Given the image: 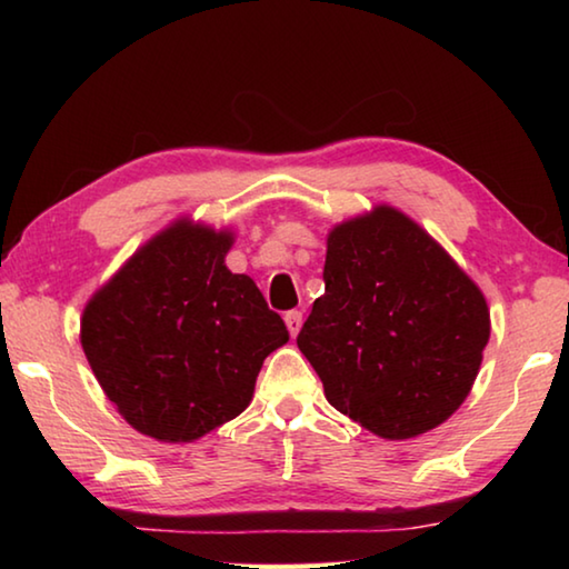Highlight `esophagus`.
Listing matches in <instances>:
<instances>
[{
	"label": "esophagus",
	"mask_w": 569,
	"mask_h": 569,
	"mask_svg": "<svg viewBox=\"0 0 569 569\" xmlns=\"http://www.w3.org/2000/svg\"><path fill=\"white\" fill-rule=\"evenodd\" d=\"M286 326H288V333L296 336L298 331H301V323H303V313L301 311H286Z\"/></svg>",
	"instance_id": "esophagus-1"
}]
</instances>
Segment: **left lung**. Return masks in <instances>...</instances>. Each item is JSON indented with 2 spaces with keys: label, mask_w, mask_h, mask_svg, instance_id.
<instances>
[{
  "label": "left lung",
  "mask_w": 569,
  "mask_h": 569,
  "mask_svg": "<svg viewBox=\"0 0 569 569\" xmlns=\"http://www.w3.org/2000/svg\"><path fill=\"white\" fill-rule=\"evenodd\" d=\"M298 349L333 409L383 439L439 427L467 399L489 341L479 288L393 208L331 230Z\"/></svg>",
  "instance_id": "1"
}]
</instances>
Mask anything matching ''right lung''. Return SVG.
<instances>
[{"label": "right lung", "mask_w": 569, "mask_h": 569, "mask_svg": "<svg viewBox=\"0 0 569 569\" xmlns=\"http://www.w3.org/2000/svg\"><path fill=\"white\" fill-rule=\"evenodd\" d=\"M233 240L176 223L142 246L82 313V349L134 429L190 441L243 411L263 359L288 341L248 276L223 258Z\"/></svg>", "instance_id": "add662e5"}]
</instances>
